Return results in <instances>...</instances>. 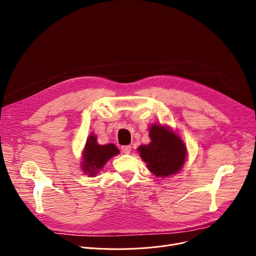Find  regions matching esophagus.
<instances>
[{
    "instance_id": "34e87169",
    "label": "esophagus",
    "mask_w": 256,
    "mask_h": 256,
    "mask_svg": "<svg viewBox=\"0 0 256 256\" xmlns=\"http://www.w3.org/2000/svg\"><path fill=\"white\" fill-rule=\"evenodd\" d=\"M121 150H122V152H124V154H130L132 147H130V145H126V146H122V147H121Z\"/></svg>"
}]
</instances>
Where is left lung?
I'll list each match as a JSON object with an SVG mask.
<instances>
[{"label": "left lung", "mask_w": 256, "mask_h": 256, "mask_svg": "<svg viewBox=\"0 0 256 256\" xmlns=\"http://www.w3.org/2000/svg\"><path fill=\"white\" fill-rule=\"evenodd\" d=\"M150 143L140 145L138 152L148 169L158 178L176 174L184 166L186 147L176 132L168 126L154 124L150 128Z\"/></svg>", "instance_id": "8db88e82"}]
</instances>
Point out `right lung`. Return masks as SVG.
<instances>
[{
	"label": "right lung",
	"instance_id": "obj_1",
	"mask_svg": "<svg viewBox=\"0 0 256 256\" xmlns=\"http://www.w3.org/2000/svg\"><path fill=\"white\" fill-rule=\"evenodd\" d=\"M118 154L119 150L114 144L100 145L96 141V136L91 134L83 150V160L80 168L89 176H96L108 160Z\"/></svg>",
	"mask_w": 256,
	"mask_h": 256
}]
</instances>
